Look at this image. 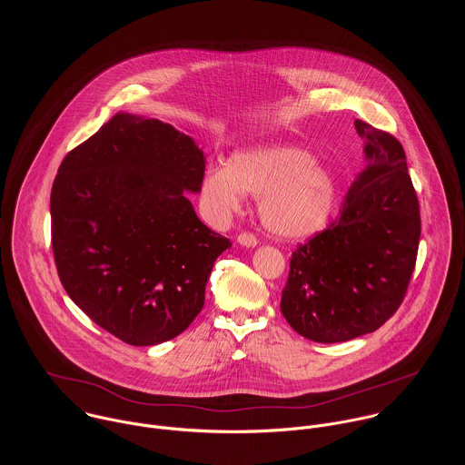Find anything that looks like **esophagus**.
Instances as JSON below:
<instances>
[{
  "label": "esophagus",
  "instance_id": "obj_1",
  "mask_svg": "<svg viewBox=\"0 0 465 465\" xmlns=\"http://www.w3.org/2000/svg\"><path fill=\"white\" fill-rule=\"evenodd\" d=\"M238 243L243 247H256L258 245V238L252 232H242L238 236Z\"/></svg>",
  "mask_w": 465,
  "mask_h": 465
}]
</instances>
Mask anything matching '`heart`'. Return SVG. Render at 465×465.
I'll list each match as a JSON object with an SVG mask.
<instances>
[{"instance_id":"heart-1","label":"heart","mask_w":465,"mask_h":465,"mask_svg":"<svg viewBox=\"0 0 465 465\" xmlns=\"http://www.w3.org/2000/svg\"><path fill=\"white\" fill-rule=\"evenodd\" d=\"M243 193L260 197V216L279 238H308L322 231L338 202L331 170L295 144H263L236 152L229 166H211L202 179L209 213L225 218Z\"/></svg>"}]
</instances>
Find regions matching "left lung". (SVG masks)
<instances>
[{
	"mask_svg": "<svg viewBox=\"0 0 465 465\" xmlns=\"http://www.w3.org/2000/svg\"><path fill=\"white\" fill-rule=\"evenodd\" d=\"M365 170L331 225L292 254L281 312L308 340L336 343L376 331L398 312L415 268L420 213L392 134L356 120Z\"/></svg>",
	"mask_w": 465,
	"mask_h": 465,
	"instance_id": "8db88e82",
	"label": "left lung"
}]
</instances>
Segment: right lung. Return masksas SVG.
I'll use <instances>...</instances> for the list:
<instances>
[{"label":"right lung","instance_id":"right-lung-1","mask_svg":"<svg viewBox=\"0 0 465 465\" xmlns=\"http://www.w3.org/2000/svg\"><path fill=\"white\" fill-rule=\"evenodd\" d=\"M203 152L188 134L114 114L73 148L50 199L52 247L71 301L131 345H157L199 315L216 258L232 243L205 227Z\"/></svg>","mask_w":465,"mask_h":465}]
</instances>
